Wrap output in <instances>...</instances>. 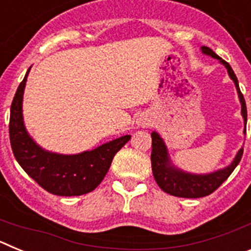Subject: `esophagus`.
I'll list each match as a JSON object with an SVG mask.
<instances>
[{
  "label": "esophagus",
  "mask_w": 251,
  "mask_h": 251,
  "mask_svg": "<svg viewBox=\"0 0 251 251\" xmlns=\"http://www.w3.org/2000/svg\"><path fill=\"white\" fill-rule=\"evenodd\" d=\"M137 124H138V126H147L148 122L146 121L145 118H139V119H137Z\"/></svg>",
  "instance_id": "1"
}]
</instances>
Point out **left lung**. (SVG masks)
I'll return each mask as SVG.
<instances>
[{
	"mask_svg": "<svg viewBox=\"0 0 251 251\" xmlns=\"http://www.w3.org/2000/svg\"><path fill=\"white\" fill-rule=\"evenodd\" d=\"M201 51H202V54L219 60L220 64H223L226 70H227L230 79L234 81L235 88H236V92H238L239 95V100H240L241 104V115H243L244 119V134H247V104H245V99H244L243 94L240 92L238 77L235 75L234 70L229 65V63H226L225 60H223L219 55L215 54L214 51L207 48V46H201ZM151 137H152L151 162H152L153 177L156 179L157 185L161 187V190L172 195V196L185 197V199H199V197H205L207 195L212 194L232 174V171L239 165L244 152V148H240L231 163L229 166H226L225 168H220V170L210 172V174H191V172H186V171L181 170V168H178L172 163L170 154H168L167 146H166L165 141L158 133L153 130L151 133Z\"/></svg>",
	"mask_w": 251,
	"mask_h": 251,
	"instance_id": "obj_1",
	"label": "left lung"
}]
</instances>
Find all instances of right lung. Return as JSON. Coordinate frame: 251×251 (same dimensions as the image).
Here are the masks:
<instances>
[{"label":"right lung","instance_id":"add662e5","mask_svg":"<svg viewBox=\"0 0 251 251\" xmlns=\"http://www.w3.org/2000/svg\"><path fill=\"white\" fill-rule=\"evenodd\" d=\"M28 68L13 97L10 112V141L13 156L22 170L44 190L57 196H80L103 181L115 153L130 139L129 134L106 142L92 151L61 154L40 147L26 130L22 100Z\"/></svg>","mask_w":251,"mask_h":251}]
</instances>
